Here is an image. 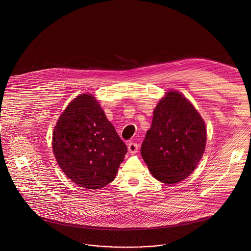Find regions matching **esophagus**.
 <instances>
[{
	"label": "esophagus",
	"instance_id": "34e87169",
	"mask_svg": "<svg viewBox=\"0 0 251 251\" xmlns=\"http://www.w3.org/2000/svg\"><path fill=\"white\" fill-rule=\"evenodd\" d=\"M127 148H128V151H129L130 153H132V154L136 153L137 151H138V145H137L136 143H133V142L129 143Z\"/></svg>",
	"mask_w": 251,
	"mask_h": 251
}]
</instances>
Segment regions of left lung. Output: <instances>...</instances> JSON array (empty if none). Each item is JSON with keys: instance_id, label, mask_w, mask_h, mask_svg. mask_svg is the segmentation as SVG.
Returning a JSON list of instances; mask_svg holds the SVG:
<instances>
[{"instance_id": "obj_1", "label": "left lung", "mask_w": 251, "mask_h": 251, "mask_svg": "<svg viewBox=\"0 0 251 251\" xmlns=\"http://www.w3.org/2000/svg\"><path fill=\"white\" fill-rule=\"evenodd\" d=\"M205 123L179 92L170 91L156 105L141 155L161 182L175 184L189 176L201 159Z\"/></svg>"}]
</instances>
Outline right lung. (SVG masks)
<instances>
[{
  "mask_svg": "<svg viewBox=\"0 0 251 251\" xmlns=\"http://www.w3.org/2000/svg\"><path fill=\"white\" fill-rule=\"evenodd\" d=\"M52 151L68 178L96 190L114 180L127 148L95 97L82 94L60 115L53 129Z\"/></svg>",
  "mask_w": 251,
  "mask_h": 251,
  "instance_id": "add662e5",
  "label": "right lung"
}]
</instances>
